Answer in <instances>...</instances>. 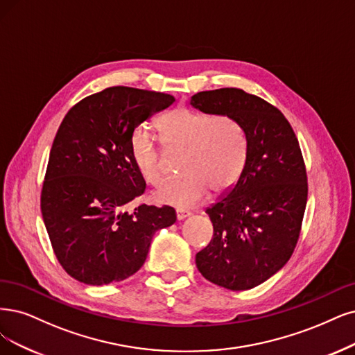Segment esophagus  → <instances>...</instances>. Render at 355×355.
<instances>
[{
	"mask_svg": "<svg viewBox=\"0 0 355 355\" xmlns=\"http://www.w3.org/2000/svg\"><path fill=\"white\" fill-rule=\"evenodd\" d=\"M190 215H191V212L184 211V209H177V219H178V220L186 219V218H189Z\"/></svg>",
	"mask_w": 355,
	"mask_h": 355,
	"instance_id": "obj_1",
	"label": "esophagus"
}]
</instances>
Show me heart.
I'll use <instances>...</instances> for the list:
<instances>
[{"label":"heart","instance_id":"heart-1","mask_svg":"<svg viewBox=\"0 0 355 355\" xmlns=\"http://www.w3.org/2000/svg\"><path fill=\"white\" fill-rule=\"evenodd\" d=\"M159 131L169 150H184L182 177L166 180L153 191L164 205L191 207L200 203L212 187L230 190L243 174L247 144L240 128L225 116L178 108L166 114ZM131 157L143 178L156 184L164 175L165 157L148 130L137 128L130 143Z\"/></svg>","mask_w":355,"mask_h":355}]
</instances>
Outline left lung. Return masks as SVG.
Returning <instances> with one entry per match:
<instances>
[{"instance_id":"8db88e82","label":"left lung","mask_w":355,"mask_h":355,"mask_svg":"<svg viewBox=\"0 0 355 355\" xmlns=\"http://www.w3.org/2000/svg\"><path fill=\"white\" fill-rule=\"evenodd\" d=\"M190 103L230 118L247 144L241 177L206 209L214 237L196 254V266L227 290H250L285 266L298 241L307 203L303 155L284 114L259 96L224 87L199 92Z\"/></svg>"}]
</instances>
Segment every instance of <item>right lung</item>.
Here are the masks:
<instances>
[{
  "label": "right lung",
  "instance_id": "right-lung-1",
  "mask_svg": "<svg viewBox=\"0 0 355 355\" xmlns=\"http://www.w3.org/2000/svg\"><path fill=\"white\" fill-rule=\"evenodd\" d=\"M174 101L161 92L114 86L64 116L49 152L41 211L71 278L87 285L127 279L143 266L155 232L175 222L168 206L123 211L146 189L130 150L135 128Z\"/></svg>",
  "mask_w": 355,
  "mask_h": 355
}]
</instances>
